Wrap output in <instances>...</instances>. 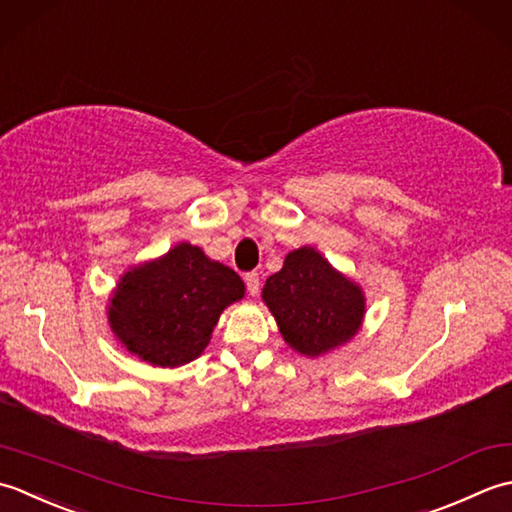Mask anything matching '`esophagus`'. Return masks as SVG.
<instances>
[{
    "instance_id": "esophagus-1",
    "label": "esophagus",
    "mask_w": 512,
    "mask_h": 512,
    "mask_svg": "<svg viewBox=\"0 0 512 512\" xmlns=\"http://www.w3.org/2000/svg\"><path fill=\"white\" fill-rule=\"evenodd\" d=\"M245 283H247L249 294L256 296L260 291V276L256 274V271H249V274H245Z\"/></svg>"
}]
</instances>
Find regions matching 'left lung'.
<instances>
[{
  "label": "left lung",
  "mask_w": 512,
  "mask_h": 512,
  "mask_svg": "<svg viewBox=\"0 0 512 512\" xmlns=\"http://www.w3.org/2000/svg\"><path fill=\"white\" fill-rule=\"evenodd\" d=\"M263 300L285 342L316 358L356 336L364 318V291L314 247L285 256L283 269L269 276Z\"/></svg>",
  "instance_id": "1"
}]
</instances>
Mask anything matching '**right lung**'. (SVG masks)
<instances>
[{
    "mask_svg": "<svg viewBox=\"0 0 512 512\" xmlns=\"http://www.w3.org/2000/svg\"><path fill=\"white\" fill-rule=\"evenodd\" d=\"M245 296L234 269L179 243L125 271L110 298L108 322L125 349L152 367H181L203 353L218 316Z\"/></svg>",
    "mask_w": 512,
    "mask_h": 512,
    "instance_id": "right-lung-1",
    "label": "right lung"
}]
</instances>
